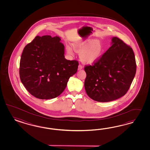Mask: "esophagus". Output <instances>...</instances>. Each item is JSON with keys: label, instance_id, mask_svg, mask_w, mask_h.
Wrapping results in <instances>:
<instances>
[{"label": "esophagus", "instance_id": "obj_1", "mask_svg": "<svg viewBox=\"0 0 150 150\" xmlns=\"http://www.w3.org/2000/svg\"><path fill=\"white\" fill-rule=\"evenodd\" d=\"M82 68H83V67H82L81 64H79V66H78V70H81Z\"/></svg>", "mask_w": 150, "mask_h": 150}]
</instances>
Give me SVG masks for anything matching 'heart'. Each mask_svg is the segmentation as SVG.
Returning a JSON list of instances; mask_svg holds the SVG:
<instances>
[{
  "label": "heart",
  "mask_w": 150,
  "mask_h": 150,
  "mask_svg": "<svg viewBox=\"0 0 150 150\" xmlns=\"http://www.w3.org/2000/svg\"><path fill=\"white\" fill-rule=\"evenodd\" d=\"M74 50L80 52V59L85 63L91 64L98 59L102 52V47L99 42L86 41L74 43ZM67 50L69 54H74L73 49L70 46H67Z\"/></svg>",
  "instance_id": "obj_1"
}]
</instances>
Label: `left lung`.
Here are the masks:
<instances>
[{
	"mask_svg": "<svg viewBox=\"0 0 150 150\" xmlns=\"http://www.w3.org/2000/svg\"><path fill=\"white\" fill-rule=\"evenodd\" d=\"M84 70L87 95L97 102L112 101L125 95L131 86L136 74L135 54L130 45L114 37L109 49Z\"/></svg>",
	"mask_w": 150,
	"mask_h": 150,
	"instance_id": "8db88e82",
	"label": "left lung"
}]
</instances>
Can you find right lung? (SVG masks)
<instances>
[{"label": "right lung", "mask_w": 150, "mask_h": 150, "mask_svg": "<svg viewBox=\"0 0 150 150\" xmlns=\"http://www.w3.org/2000/svg\"><path fill=\"white\" fill-rule=\"evenodd\" d=\"M59 37H36L21 54L19 74L28 92L42 100L60 95L69 79L77 72L79 62L64 58V45Z\"/></svg>", "instance_id": "add662e5"}]
</instances>
